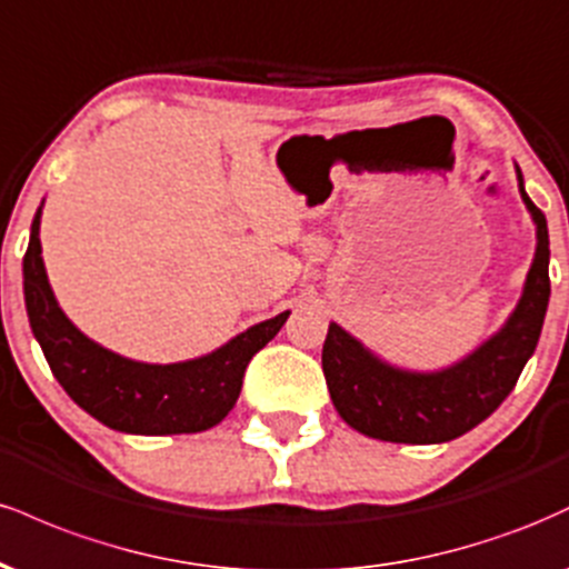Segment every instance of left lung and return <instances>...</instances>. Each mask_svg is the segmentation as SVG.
I'll return each mask as SVG.
<instances>
[{
    "label": "left lung",
    "mask_w": 569,
    "mask_h": 569,
    "mask_svg": "<svg viewBox=\"0 0 569 569\" xmlns=\"http://www.w3.org/2000/svg\"><path fill=\"white\" fill-rule=\"evenodd\" d=\"M516 179L538 227V248L519 305L498 335L489 337L479 350L455 367L420 375L390 367L371 356L342 326H329L321 356L323 377L339 417L358 433L396 443L452 441L485 422L513 390L538 348L551 297L546 217L525 192L519 168Z\"/></svg>",
    "instance_id": "obj_1"
}]
</instances>
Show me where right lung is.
Wrapping results in <instances>:
<instances>
[{
  "instance_id": "obj_1",
  "label": "right lung",
  "mask_w": 569,
  "mask_h": 569,
  "mask_svg": "<svg viewBox=\"0 0 569 569\" xmlns=\"http://www.w3.org/2000/svg\"><path fill=\"white\" fill-rule=\"evenodd\" d=\"M39 217L23 257V297L31 331L50 371L77 407L107 428L136 436L200 433L219 426L238 401L248 361L278 335L289 310L251 326L208 356L184 363H139L88 339L58 307L39 246Z\"/></svg>"
}]
</instances>
